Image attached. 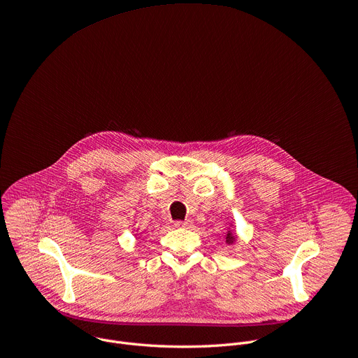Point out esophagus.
I'll return each mask as SVG.
<instances>
[{
	"mask_svg": "<svg viewBox=\"0 0 358 358\" xmlns=\"http://www.w3.org/2000/svg\"><path fill=\"white\" fill-rule=\"evenodd\" d=\"M176 226L177 227H185V229H188V227H191L192 226V222L191 220H178V222H176Z\"/></svg>",
	"mask_w": 358,
	"mask_h": 358,
	"instance_id": "1",
	"label": "esophagus"
}]
</instances>
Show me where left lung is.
<instances>
[{"instance_id":"1","label":"left lung","mask_w":358,"mask_h":358,"mask_svg":"<svg viewBox=\"0 0 358 358\" xmlns=\"http://www.w3.org/2000/svg\"><path fill=\"white\" fill-rule=\"evenodd\" d=\"M224 241H226V243H227L229 246H230V245H234L236 241H237V234H236L234 231H231V230H227L226 234H224Z\"/></svg>"}]
</instances>
